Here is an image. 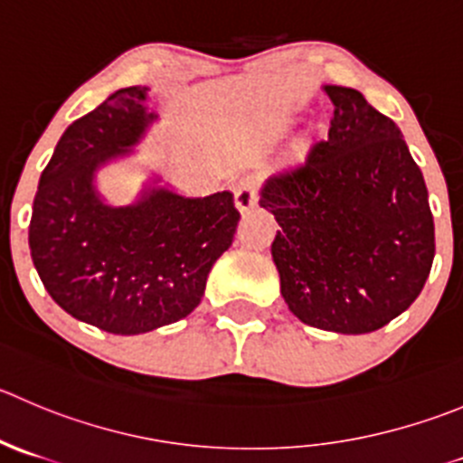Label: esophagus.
Instances as JSON below:
<instances>
[{"mask_svg":"<svg viewBox=\"0 0 463 463\" xmlns=\"http://www.w3.org/2000/svg\"><path fill=\"white\" fill-rule=\"evenodd\" d=\"M234 200H236V206H239L241 211H248V209H252L254 204H257L259 193H257V186H254V179L245 177V179H241L239 184H236Z\"/></svg>","mask_w":463,"mask_h":463,"instance_id":"34e87169","label":"esophagus"}]
</instances>
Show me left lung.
I'll return each instance as SVG.
<instances>
[{"label": "left lung", "mask_w": 463, "mask_h": 463, "mask_svg": "<svg viewBox=\"0 0 463 463\" xmlns=\"http://www.w3.org/2000/svg\"><path fill=\"white\" fill-rule=\"evenodd\" d=\"M329 131L272 175L259 204L281 295L302 323L368 334L411 307L434 261V218L402 131L354 88L325 86Z\"/></svg>", "instance_id": "1"}]
</instances>
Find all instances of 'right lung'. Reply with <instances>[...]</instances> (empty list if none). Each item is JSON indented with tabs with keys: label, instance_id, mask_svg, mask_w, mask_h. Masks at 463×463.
Returning <instances> with one entry per match:
<instances>
[{
	"label": "right lung",
	"instance_id": "right-lung-1",
	"mask_svg": "<svg viewBox=\"0 0 463 463\" xmlns=\"http://www.w3.org/2000/svg\"><path fill=\"white\" fill-rule=\"evenodd\" d=\"M147 88L113 92L65 129L43 170L29 222L33 266L52 300L111 334H145L200 305L206 277L232 245L241 213L227 191L184 197L149 191L134 206H107L95 170L129 152L154 120Z\"/></svg>",
	"mask_w": 463,
	"mask_h": 463
}]
</instances>
